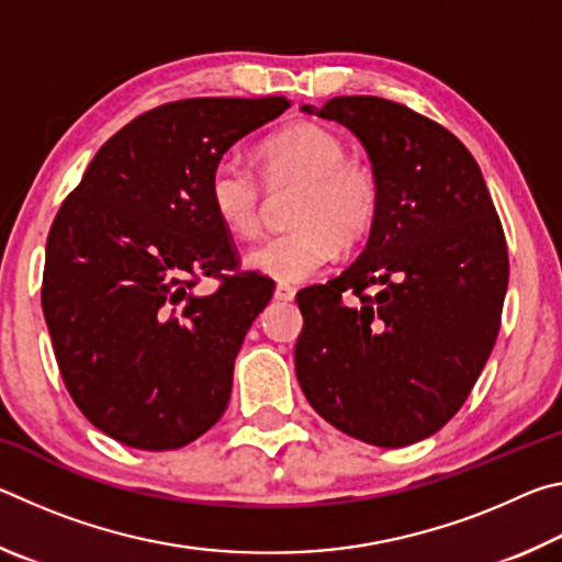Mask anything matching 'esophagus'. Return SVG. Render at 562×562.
I'll use <instances>...</instances> for the list:
<instances>
[{"mask_svg":"<svg viewBox=\"0 0 562 562\" xmlns=\"http://www.w3.org/2000/svg\"><path fill=\"white\" fill-rule=\"evenodd\" d=\"M274 300H280V302H292V300H294V288H290V284L280 282L278 288H274Z\"/></svg>","mask_w":562,"mask_h":562,"instance_id":"obj_1","label":"esophagus"}]
</instances>
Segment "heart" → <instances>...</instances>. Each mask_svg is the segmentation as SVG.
Returning <instances> with one entry per match:
<instances>
[{
	"label": "heart",
	"mask_w": 562,
	"mask_h": 562,
	"mask_svg": "<svg viewBox=\"0 0 562 562\" xmlns=\"http://www.w3.org/2000/svg\"><path fill=\"white\" fill-rule=\"evenodd\" d=\"M262 180L272 190L297 186L290 231L272 235L247 252V265L272 280L302 282L335 258L339 245L355 247L374 231L382 211V183L372 166L347 156L335 131L292 123L260 148ZM207 198L227 231L250 237L260 231L265 188L235 154H225L207 178Z\"/></svg>",
	"instance_id": "obj_1"
}]
</instances>
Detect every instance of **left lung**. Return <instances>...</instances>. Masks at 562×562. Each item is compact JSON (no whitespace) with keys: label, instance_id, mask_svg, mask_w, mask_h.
I'll use <instances>...</instances> for the list:
<instances>
[{"label":"left lung","instance_id":"left-lung-1","mask_svg":"<svg viewBox=\"0 0 562 562\" xmlns=\"http://www.w3.org/2000/svg\"><path fill=\"white\" fill-rule=\"evenodd\" d=\"M302 111L361 140L382 211L345 272L297 292L294 372L335 429L402 449L449 424L486 367L508 290L506 235L479 164L436 121L376 97Z\"/></svg>","mask_w":562,"mask_h":562}]
</instances>
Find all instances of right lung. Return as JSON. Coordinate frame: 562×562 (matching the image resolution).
I'll use <instances>...</instances> for the list:
<instances>
[{"mask_svg":"<svg viewBox=\"0 0 562 562\" xmlns=\"http://www.w3.org/2000/svg\"><path fill=\"white\" fill-rule=\"evenodd\" d=\"M282 97L183 99L99 148L46 237L42 310L79 412L111 439L173 451L223 416L233 367L274 282L240 270L207 178ZM203 277L218 280L198 295Z\"/></svg>","mask_w":562,"mask_h":562,"instance_id":"add662e5","label":"right lung"}]
</instances>
